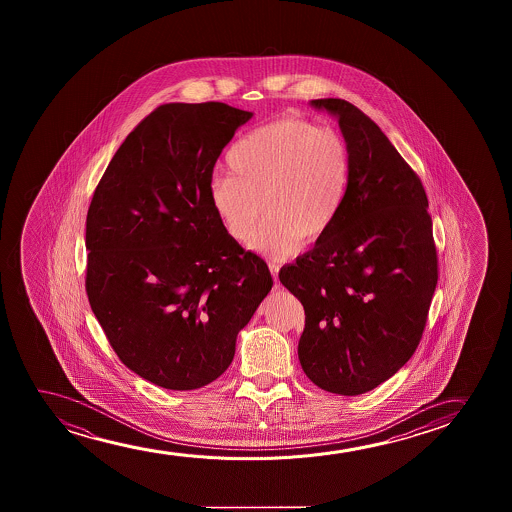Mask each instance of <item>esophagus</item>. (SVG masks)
Returning a JSON list of instances; mask_svg holds the SVG:
<instances>
[{"label":"esophagus","mask_w":512,"mask_h":512,"mask_svg":"<svg viewBox=\"0 0 512 512\" xmlns=\"http://www.w3.org/2000/svg\"><path fill=\"white\" fill-rule=\"evenodd\" d=\"M269 269H271V274H273L274 288L278 290V288H280V280H278V266H276V264H269Z\"/></svg>","instance_id":"esophagus-1"}]
</instances>
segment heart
<instances>
[{
	"mask_svg": "<svg viewBox=\"0 0 512 512\" xmlns=\"http://www.w3.org/2000/svg\"><path fill=\"white\" fill-rule=\"evenodd\" d=\"M227 166L231 175L208 185L211 210L229 238L246 243L264 209L268 220L250 248L278 260L302 243H320L350 189L348 141L302 119L274 120L246 134L229 150Z\"/></svg>",
	"mask_w": 512,
	"mask_h": 512,
	"instance_id": "1",
	"label": "heart"
}]
</instances>
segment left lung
Listing matches in <instances>:
<instances>
[{
  "mask_svg": "<svg viewBox=\"0 0 512 512\" xmlns=\"http://www.w3.org/2000/svg\"><path fill=\"white\" fill-rule=\"evenodd\" d=\"M311 106L350 145V189L336 225L280 281L304 306L302 371L325 392L360 395L420 344L437 285L432 218L420 178L364 112L344 99Z\"/></svg>",
  "mask_w": 512,
  "mask_h": 512,
  "instance_id": "1",
  "label": "left lung"
}]
</instances>
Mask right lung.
Segmentation results:
<instances>
[{
    "instance_id": "add662e5",
    "label": "right lung",
    "mask_w": 512,
    "mask_h": 512,
    "mask_svg": "<svg viewBox=\"0 0 512 512\" xmlns=\"http://www.w3.org/2000/svg\"><path fill=\"white\" fill-rule=\"evenodd\" d=\"M252 117L215 101L159 106L113 155L87 213L92 311L122 364L168 390L224 374L273 287L208 199L218 155Z\"/></svg>"
}]
</instances>
